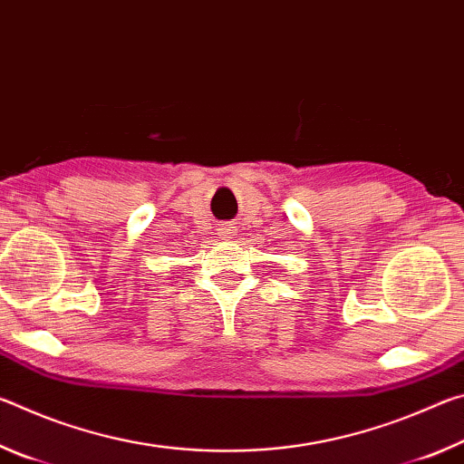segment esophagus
Segmentation results:
<instances>
[{
    "label": "esophagus",
    "mask_w": 464,
    "mask_h": 464,
    "mask_svg": "<svg viewBox=\"0 0 464 464\" xmlns=\"http://www.w3.org/2000/svg\"><path fill=\"white\" fill-rule=\"evenodd\" d=\"M218 233L225 235V237H229V235H233V233H235V227H233L231 223H225V225L218 227Z\"/></svg>",
    "instance_id": "1"
}]
</instances>
